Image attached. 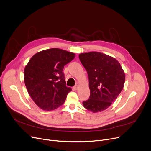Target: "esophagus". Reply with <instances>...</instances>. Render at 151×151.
<instances>
[{
    "mask_svg": "<svg viewBox=\"0 0 151 151\" xmlns=\"http://www.w3.org/2000/svg\"><path fill=\"white\" fill-rule=\"evenodd\" d=\"M79 88V84H76L75 87H74V89L75 90H78V89Z\"/></svg>",
    "mask_w": 151,
    "mask_h": 151,
    "instance_id": "1",
    "label": "esophagus"
}]
</instances>
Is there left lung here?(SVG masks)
<instances>
[{"label":"left lung","instance_id":"obj_1","mask_svg":"<svg viewBox=\"0 0 151 151\" xmlns=\"http://www.w3.org/2000/svg\"><path fill=\"white\" fill-rule=\"evenodd\" d=\"M79 58L88 72L91 92L83 106L92 113L101 112L121 92L125 80L124 71L115 58L101 52L81 53Z\"/></svg>","mask_w":151,"mask_h":151}]
</instances>
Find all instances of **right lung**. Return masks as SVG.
<instances>
[{
    "label": "right lung",
    "instance_id": "right-lung-1",
    "mask_svg": "<svg viewBox=\"0 0 151 151\" xmlns=\"http://www.w3.org/2000/svg\"><path fill=\"white\" fill-rule=\"evenodd\" d=\"M75 57L73 52L51 48L34 55L24 71L27 92L35 104L45 111L63 104L71 91L66 86L63 69Z\"/></svg>",
    "mask_w": 151,
    "mask_h": 151
}]
</instances>
